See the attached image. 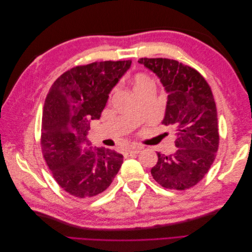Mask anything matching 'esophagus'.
I'll list each match as a JSON object with an SVG mask.
<instances>
[{"instance_id": "1", "label": "esophagus", "mask_w": 252, "mask_h": 252, "mask_svg": "<svg viewBox=\"0 0 252 252\" xmlns=\"http://www.w3.org/2000/svg\"><path fill=\"white\" fill-rule=\"evenodd\" d=\"M142 150V147L140 146H130L129 148H127V154L128 155H136Z\"/></svg>"}]
</instances>
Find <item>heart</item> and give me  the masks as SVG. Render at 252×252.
<instances>
[{
  "label": "heart",
  "mask_w": 252,
  "mask_h": 252,
  "mask_svg": "<svg viewBox=\"0 0 252 252\" xmlns=\"http://www.w3.org/2000/svg\"><path fill=\"white\" fill-rule=\"evenodd\" d=\"M152 85L151 81L144 74H136L133 78V90L142 88L144 86Z\"/></svg>",
  "instance_id": "obj_1"
}]
</instances>
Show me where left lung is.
<instances>
[{"mask_svg": "<svg viewBox=\"0 0 252 252\" xmlns=\"http://www.w3.org/2000/svg\"><path fill=\"white\" fill-rule=\"evenodd\" d=\"M138 62L155 72L166 91L162 124L177 134L173 155L158 152L151 174L159 185L185 190L208 172L219 147L218 113L208 83L193 68L170 59L142 58Z\"/></svg>", "mask_w": 252, "mask_h": 252, "instance_id": "1", "label": "left lung"}]
</instances>
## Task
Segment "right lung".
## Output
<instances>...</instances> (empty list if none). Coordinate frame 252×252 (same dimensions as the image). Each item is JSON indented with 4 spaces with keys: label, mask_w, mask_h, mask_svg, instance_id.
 Wrapping results in <instances>:
<instances>
[{
    "label": "right lung",
    "mask_w": 252,
    "mask_h": 252,
    "mask_svg": "<svg viewBox=\"0 0 252 252\" xmlns=\"http://www.w3.org/2000/svg\"><path fill=\"white\" fill-rule=\"evenodd\" d=\"M131 61H105L73 67L52 84L42 118V151L53 178L75 197H91L107 189L123 156L93 147L87 135L109 94L130 68Z\"/></svg>",
    "instance_id": "add662e5"
}]
</instances>
